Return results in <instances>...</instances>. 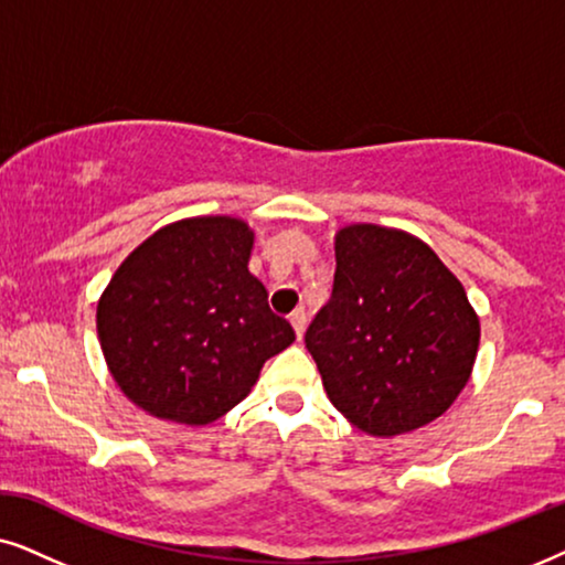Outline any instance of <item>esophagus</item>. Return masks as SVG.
<instances>
[{"mask_svg": "<svg viewBox=\"0 0 565 565\" xmlns=\"http://www.w3.org/2000/svg\"><path fill=\"white\" fill-rule=\"evenodd\" d=\"M289 322H291V328H295L297 338H302L305 326H307V315H305V310H295V312H291V315H289Z\"/></svg>", "mask_w": 565, "mask_h": 565, "instance_id": "esophagus-1", "label": "esophagus"}]
</instances>
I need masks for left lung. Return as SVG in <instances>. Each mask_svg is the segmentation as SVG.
I'll return each instance as SVG.
<instances>
[{"mask_svg": "<svg viewBox=\"0 0 565 565\" xmlns=\"http://www.w3.org/2000/svg\"><path fill=\"white\" fill-rule=\"evenodd\" d=\"M330 403L370 436L439 418L468 385L480 320L424 239L380 224L335 232L333 295L305 333Z\"/></svg>", "mask_w": 565, "mask_h": 565, "instance_id": "1", "label": "left lung"}]
</instances>
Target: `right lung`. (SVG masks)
Listing matches in <instances>:
<instances>
[{"instance_id": "right-lung-1", "label": "right lung", "mask_w": 565, "mask_h": 565, "mask_svg": "<svg viewBox=\"0 0 565 565\" xmlns=\"http://www.w3.org/2000/svg\"><path fill=\"white\" fill-rule=\"evenodd\" d=\"M253 243L237 216H191L149 235L113 274L97 338L120 393L149 416L214 424L295 341L247 270Z\"/></svg>"}]
</instances>
